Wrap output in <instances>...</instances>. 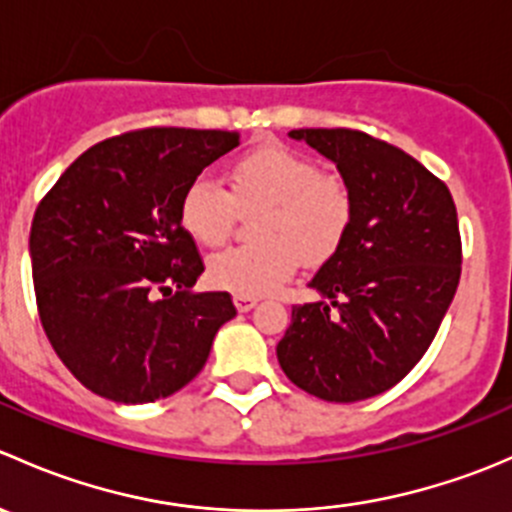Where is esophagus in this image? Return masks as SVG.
Returning a JSON list of instances; mask_svg holds the SVG:
<instances>
[{
    "label": "esophagus",
    "mask_w": 512,
    "mask_h": 512,
    "mask_svg": "<svg viewBox=\"0 0 512 512\" xmlns=\"http://www.w3.org/2000/svg\"><path fill=\"white\" fill-rule=\"evenodd\" d=\"M235 307L237 312H250L252 307H257V299L247 297V294H235Z\"/></svg>",
    "instance_id": "1"
}]
</instances>
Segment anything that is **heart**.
<instances>
[{
	"mask_svg": "<svg viewBox=\"0 0 512 512\" xmlns=\"http://www.w3.org/2000/svg\"><path fill=\"white\" fill-rule=\"evenodd\" d=\"M230 193L198 175L180 195L178 215L195 242L223 245L237 208L265 205L255 223L260 242L227 247L210 257L208 280L247 297L275 292L299 262H322L339 250L354 215L352 190L337 173H322L304 153L267 143L230 165Z\"/></svg>",
	"mask_w": 512,
	"mask_h": 512,
	"instance_id": "b5f03b06",
	"label": "heart"
}]
</instances>
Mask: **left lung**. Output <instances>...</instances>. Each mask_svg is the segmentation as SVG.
<instances>
[{"label": "left lung", "instance_id": "1", "mask_svg": "<svg viewBox=\"0 0 512 512\" xmlns=\"http://www.w3.org/2000/svg\"><path fill=\"white\" fill-rule=\"evenodd\" d=\"M337 165L354 200L352 225L292 307L277 359L294 386L352 404L399 384L431 347L461 280L451 190L416 158L352 128H299Z\"/></svg>", "mask_w": 512, "mask_h": 512}]
</instances>
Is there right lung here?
Returning a JSON list of instances; mask_svg holds the SVG:
<instances>
[{
    "instance_id": "obj_1",
    "label": "right lung",
    "mask_w": 512,
    "mask_h": 512,
    "mask_svg": "<svg viewBox=\"0 0 512 512\" xmlns=\"http://www.w3.org/2000/svg\"><path fill=\"white\" fill-rule=\"evenodd\" d=\"M240 146L232 131L143 128L81 153L44 195L29 252L41 327L66 369L116 404H151L200 374L235 304L193 292L203 260L180 195Z\"/></svg>"
}]
</instances>
